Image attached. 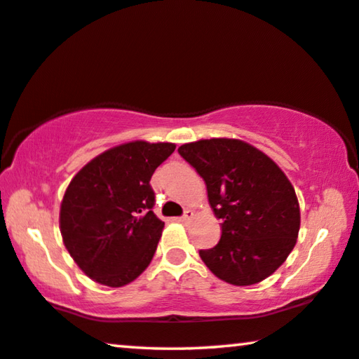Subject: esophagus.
Returning a JSON list of instances; mask_svg holds the SVG:
<instances>
[{"instance_id": "1", "label": "esophagus", "mask_w": 359, "mask_h": 359, "mask_svg": "<svg viewBox=\"0 0 359 359\" xmlns=\"http://www.w3.org/2000/svg\"><path fill=\"white\" fill-rule=\"evenodd\" d=\"M192 217H194V212H192V210H186V212H184V215L180 218V222H183V223H189V222L192 220Z\"/></svg>"}]
</instances>
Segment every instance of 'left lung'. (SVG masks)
<instances>
[{
  "instance_id": "left-lung-1",
  "label": "left lung",
  "mask_w": 359,
  "mask_h": 359,
  "mask_svg": "<svg viewBox=\"0 0 359 359\" xmlns=\"http://www.w3.org/2000/svg\"><path fill=\"white\" fill-rule=\"evenodd\" d=\"M181 157L205 181L209 204L222 218L217 246L199 256L223 282L248 287L287 261L299 231L294 188L277 163L240 139L183 144Z\"/></svg>"
}]
</instances>
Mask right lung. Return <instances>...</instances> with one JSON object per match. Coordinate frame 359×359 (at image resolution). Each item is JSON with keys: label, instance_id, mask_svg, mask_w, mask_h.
Here are the masks:
<instances>
[{"label": "right lung", "instance_id": "right-lung-1", "mask_svg": "<svg viewBox=\"0 0 359 359\" xmlns=\"http://www.w3.org/2000/svg\"><path fill=\"white\" fill-rule=\"evenodd\" d=\"M175 144L133 141L92 158L65 192L60 230L74 262L93 282L118 288L152 261L165 223L154 214L150 178Z\"/></svg>", "mask_w": 359, "mask_h": 359}]
</instances>
